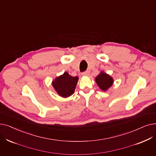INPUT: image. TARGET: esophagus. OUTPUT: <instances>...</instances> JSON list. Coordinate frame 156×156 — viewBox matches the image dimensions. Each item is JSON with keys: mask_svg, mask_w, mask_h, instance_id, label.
Here are the masks:
<instances>
[{"mask_svg": "<svg viewBox=\"0 0 156 156\" xmlns=\"http://www.w3.org/2000/svg\"><path fill=\"white\" fill-rule=\"evenodd\" d=\"M89 72L88 71H86L82 73V75H83V76H89Z\"/></svg>", "mask_w": 156, "mask_h": 156, "instance_id": "34e87169", "label": "esophagus"}]
</instances>
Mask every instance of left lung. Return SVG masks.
Returning a JSON list of instances; mask_svg holds the SVG:
<instances>
[{
    "label": "left lung",
    "mask_w": 156,
    "mask_h": 156,
    "mask_svg": "<svg viewBox=\"0 0 156 156\" xmlns=\"http://www.w3.org/2000/svg\"><path fill=\"white\" fill-rule=\"evenodd\" d=\"M96 82L101 90L106 91L112 85L113 79L109 74L101 71L96 78Z\"/></svg>",
    "instance_id": "left-lung-1"
}]
</instances>
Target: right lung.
I'll return each mask as SVG.
<instances>
[{
    "mask_svg": "<svg viewBox=\"0 0 156 156\" xmlns=\"http://www.w3.org/2000/svg\"><path fill=\"white\" fill-rule=\"evenodd\" d=\"M78 77H73L68 73L65 72L62 75L56 78L52 82V85L59 96L67 98L71 96L78 83Z\"/></svg>",
    "mask_w": 156,
    "mask_h": 156,
    "instance_id": "add662e5",
    "label": "right lung"
}]
</instances>
